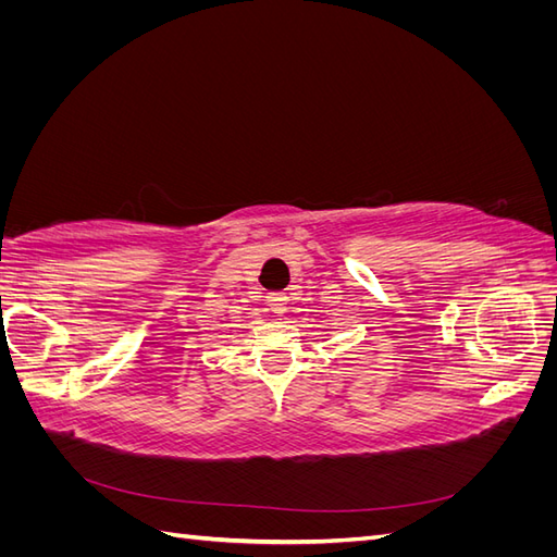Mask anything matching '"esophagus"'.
Here are the masks:
<instances>
[{
  "mask_svg": "<svg viewBox=\"0 0 557 557\" xmlns=\"http://www.w3.org/2000/svg\"><path fill=\"white\" fill-rule=\"evenodd\" d=\"M267 307L272 309L274 313H283L288 309V295L285 293H269L267 295Z\"/></svg>",
  "mask_w": 557,
  "mask_h": 557,
  "instance_id": "obj_1",
  "label": "esophagus"
}]
</instances>
